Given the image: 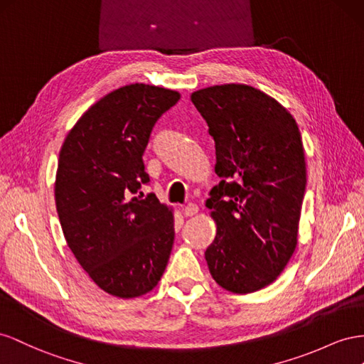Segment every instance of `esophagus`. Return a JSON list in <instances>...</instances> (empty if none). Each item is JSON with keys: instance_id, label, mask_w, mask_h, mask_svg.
<instances>
[{"instance_id": "1", "label": "esophagus", "mask_w": 364, "mask_h": 364, "mask_svg": "<svg viewBox=\"0 0 364 364\" xmlns=\"http://www.w3.org/2000/svg\"><path fill=\"white\" fill-rule=\"evenodd\" d=\"M183 213H184V216H193L198 213V205H196L195 203H189L188 205L183 207Z\"/></svg>"}]
</instances>
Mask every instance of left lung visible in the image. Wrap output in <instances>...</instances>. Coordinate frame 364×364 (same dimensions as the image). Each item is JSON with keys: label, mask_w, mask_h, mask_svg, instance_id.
Listing matches in <instances>:
<instances>
[{"label": "left lung", "mask_w": 364, "mask_h": 364, "mask_svg": "<svg viewBox=\"0 0 364 364\" xmlns=\"http://www.w3.org/2000/svg\"><path fill=\"white\" fill-rule=\"evenodd\" d=\"M191 99L215 140L221 178L207 200L218 227L207 265L228 291H257L284 272L297 245L306 188L300 131L279 102L253 87L215 85Z\"/></svg>", "instance_id": "obj_1"}]
</instances>
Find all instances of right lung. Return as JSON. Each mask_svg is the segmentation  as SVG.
<instances>
[{
  "mask_svg": "<svg viewBox=\"0 0 364 364\" xmlns=\"http://www.w3.org/2000/svg\"><path fill=\"white\" fill-rule=\"evenodd\" d=\"M180 95L144 84L95 103L62 144L56 210L70 250L108 294L137 297L159 284L173 245V216L149 183L143 154Z\"/></svg>",
  "mask_w": 364,
  "mask_h": 364,
  "instance_id": "right-lung-1",
  "label": "right lung"
}]
</instances>
